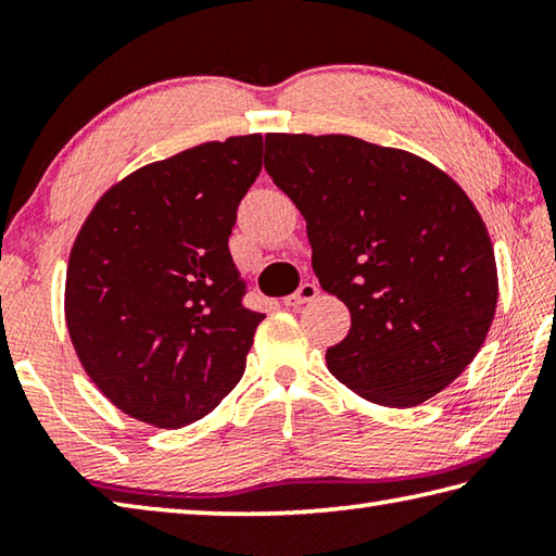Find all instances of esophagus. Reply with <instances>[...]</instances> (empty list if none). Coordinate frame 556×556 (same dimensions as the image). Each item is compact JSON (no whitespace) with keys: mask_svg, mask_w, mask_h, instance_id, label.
I'll list each match as a JSON object with an SVG mask.
<instances>
[{"mask_svg":"<svg viewBox=\"0 0 556 556\" xmlns=\"http://www.w3.org/2000/svg\"><path fill=\"white\" fill-rule=\"evenodd\" d=\"M318 285L316 281H304V285H301L294 294H289L287 299H285V306H289V308H299V306H304V304H308V301H314L316 296H318Z\"/></svg>","mask_w":556,"mask_h":556,"instance_id":"34e87169","label":"esophagus"}]
</instances>
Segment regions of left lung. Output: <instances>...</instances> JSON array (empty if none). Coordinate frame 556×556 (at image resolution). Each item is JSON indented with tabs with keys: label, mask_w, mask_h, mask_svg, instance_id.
I'll list each match as a JSON object with an SVG mask.
<instances>
[{
	"label": "left lung",
	"mask_w": 556,
	"mask_h": 556,
	"mask_svg": "<svg viewBox=\"0 0 556 556\" xmlns=\"http://www.w3.org/2000/svg\"><path fill=\"white\" fill-rule=\"evenodd\" d=\"M265 168L306 220L324 291L351 312L326 351L345 388L414 407L481 351L495 255L468 195L425 159L345 135H267Z\"/></svg>",
	"instance_id": "8db88e82"
}]
</instances>
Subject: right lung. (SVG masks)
I'll list each match as a JSON object with an SVG mask.
<instances>
[{
	"instance_id": "right-lung-1",
	"label": "right lung",
	"mask_w": 556,
	"mask_h": 556,
	"mask_svg": "<svg viewBox=\"0 0 556 556\" xmlns=\"http://www.w3.org/2000/svg\"><path fill=\"white\" fill-rule=\"evenodd\" d=\"M262 172V135L139 168L102 195L73 244L65 321L100 392L162 429L193 425L240 382L265 314L228 238Z\"/></svg>"
}]
</instances>
